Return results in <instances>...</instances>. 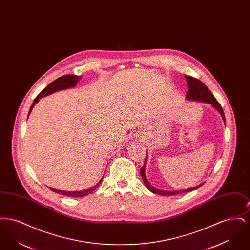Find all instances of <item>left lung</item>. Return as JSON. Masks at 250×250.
Instances as JSON below:
<instances>
[{
  "label": "left lung",
  "instance_id": "left-lung-1",
  "mask_svg": "<svg viewBox=\"0 0 250 250\" xmlns=\"http://www.w3.org/2000/svg\"><path fill=\"white\" fill-rule=\"evenodd\" d=\"M186 80H187V83L188 85V91L186 98L188 100H191V101H196V102H201V103H207V104H211L213 107H214L219 114L221 115L222 119L224 124L226 125V119H225V115H224V111L222 109V107L220 106V104L217 102V100L215 99L214 95L210 92V90L207 88V86L204 83H202L201 81L194 79L189 76H186ZM147 156L146 155L145 157V161L143 164V167L141 168V175L143 178L144 185L146 186V188L153 192L154 194H157V195H161V196H171V195H176V194H181V193H185V192H190V191L196 190L199 188H201L203 186L204 182L200 184L197 187L191 188L188 189H182V190H161L158 188H155V187H153L146 178L145 175V167H146V163H147Z\"/></svg>",
  "mask_w": 250,
  "mask_h": 250
}]
</instances>
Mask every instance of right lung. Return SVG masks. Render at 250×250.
Masks as SVG:
<instances>
[{"mask_svg": "<svg viewBox=\"0 0 250 250\" xmlns=\"http://www.w3.org/2000/svg\"><path fill=\"white\" fill-rule=\"evenodd\" d=\"M82 77L81 76H75V75H64L62 77H61L59 79H57L56 81L52 82L51 83L48 84V86L39 94V95L36 96L32 104V106L30 107V110H29V113H28V117L33 109V107H35L36 103L39 101V99L41 97H44V96H47L48 95H51L57 91H61V90H65V89H69V88H73L75 87L78 82L80 81ZM103 177L101 178V180L94 186L93 188H89V189H86V190H81V191H63V190H57V189H54V188H49L50 190L55 192V193H58L61 195H63V196H66V197H71V198H81V197H84V196H87L89 195L90 193H92L93 191L95 190L97 188V187L99 186V184L101 183Z\"/></svg>", "mask_w": 250, "mask_h": 250, "instance_id": "1", "label": "right lung"}]
</instances>
